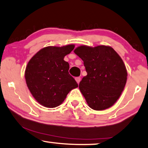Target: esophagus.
<instances>
[{"mask_svg": "<svg viewBox=\"0 0 148 148\" xmlns=\"http://www.w3.org/2000/svg\"><path fill=\"white\" fill-rule=\"evenodd\" d=\"M75 81H76V82L77 83V84H79V82H80V81H81V78L80 77H76Z\"/></svg>", "mask_w": 148, "mask_h": 148, "instance_id": "1", "label": "esophagus"}]
</instances>
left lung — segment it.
Wrapping results in <instances>:
<instances>
[{
    "label": "left lung",
    "instance_id": "obj_1",
    "mask_svg": "<svg viewBox=\"0 0 148 148\" xmlns=\"http://www.w3.org/2000/svg\"><path fill=\"white\" fill-rule=\"evenodd\" d=\"M73 52L83 60L87 73L79 88L89 108L97 111L111 108L127 82V71L121 57L106 45H81Z\"/></svg>",
    "mask_w": 148,
    "mask_h": 148
}]
</instances>
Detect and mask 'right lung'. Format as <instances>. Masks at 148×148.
I'll use <instances>...</instances> for the list:
<instances>
[{
	"instance_id": "right-lung-1",
	"label": "right lung",
	"mask_w": 148,
	"mask_h": 148,
	"mask_svg": "<svg viewBox=\"0 0 148 148\" xmlns=\"http://www.w3.org/2000/svg\"><path fill=\"white\" fill-rule=\"evenodd\" d=\"M75 48L70 44L48 46L29 60L25 71L27 87L37 101L48 108H56L78 85L68 72L69 65L64 57Z\"/></svg>"
}]
</instances>
